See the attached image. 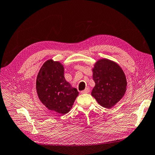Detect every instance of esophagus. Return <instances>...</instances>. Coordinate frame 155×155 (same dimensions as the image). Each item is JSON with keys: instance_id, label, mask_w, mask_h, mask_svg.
<instances>
[{"instance_id": "esophagus-1", "label": "esophagus", "mask_w": 155, "mask_h": 155, "mask_svg": "<svg viewBox=\"0 0 155 155\" xmlns=\"http://www.w3.org/2000/svg\"><path fill=\"white\" fill-rule=\"evenodd\" d=\"M89 91H90V89L88 88H86L84 90L81 91V94H88Z\"/></svg>"}]
</instances>
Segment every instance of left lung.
Wrapping results in <instances>:
<instances>
[{
    "instance_id": "obj_1",
    "label": "left lung",
    "mask_w": 155,
    "mask_h": 155,
    "mask_svg": "<svg viewBox=\"0 0 155 155\" xmlns=\"http://www.w3.org/2000/svg\"><path fill=\"white\" fill-rule=\"evenodd\" d=\"M93 72L95 86L91 95L101 106L107 108L113 107L126 91L127 84L124 72L118 64L108 59L98 61Z\"/></svg>"
}]
</instances>
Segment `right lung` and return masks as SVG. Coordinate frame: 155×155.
I'll use <instances>...</instances> for the list:
<instances>
[{"label":"right lung","mask_w":155,"mask_h":155,"mask_svg":"<svg viewBox=\"0 0 155 155\" xmlns=\"http://www.w3.org/2000/svg\"><path fill=\"white\" fill-rule=\"evenodd\" d=\"M36 89L39 99L49 110L68 113L78 95L64 77V68L58 61L47 60L37 75Z\"/></svg>","instance_id":"1"}]
</instances>
